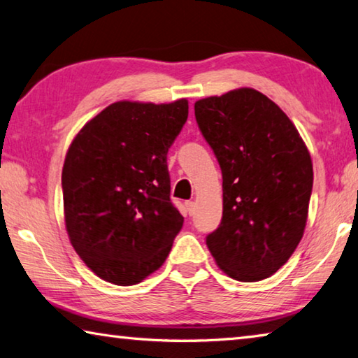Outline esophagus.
Wrapping results in <instances>:
<instances>
[{
  "label": "esophagus",
  "mask_w": 358,
  "mask_h": 358,
  "mask_svg": "<svg viewBox=\"0 0 358 358\" xmlns=\"http://www.w3.org/2000/svg\"><path fill=\"white\" fill-rule=\"evenodd\" d=\"M185 212H187V214H189V215H193V212H195V203H193V201H185Z\"/></svg>",
  "instance_id": "34e87169"
}]
</instances>
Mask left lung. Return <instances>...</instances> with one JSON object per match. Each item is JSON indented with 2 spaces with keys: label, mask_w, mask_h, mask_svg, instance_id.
Returning <instances> with one entry per match:
<instances>
[{
  "label": "left lung",
  "mask_w": 358,
  "mask_h": 358,
  "mask_svg": "<svg viewBox=\"0 0 358 358\" xmlns=\"http://www.w3.org/2000/svg\"><path fill=\"white\" fill-rule=\"evenodd\" d=\"M195 116L223 176V217L206 239L209 252L231 278H268L303 237L308 148L286 113L253 87L199 99Z\"/></svg>",
  "instance_id": "1"
}]
</instances>
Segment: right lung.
I'll return each instance as SVG.
<instances>
[{
    "label": "right lung",
    "mask_w": 358,
    "mask_h": 358,
    "mask_svg": "<svg viewBox=\"0 0 358 358\" xmlns=\"http://www.w3.org/2000/svg\"><path fill=\"white\" fill-rule=\"evenodd\" d=\"M187 116V99L119 100L87 121L69 146L66 229L99 278L131 286L165 262L184 223L169 199L166 154Z\"/></svg>",
    "instance_id": "obj_1"
}]
</instances>
